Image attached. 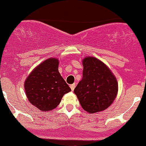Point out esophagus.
I'll return each instance as SVG.
<instances>
[{
	"instance_id": "34e87169",
	"label": "esophagus",
	"mask_w": 146,
	"mask_h": 146,
	"mask_svg": "<svg viewBox=\"0 0 146 146\" xmlns=\"http://www.w3.org/2000/svg\"><path fill=\"white\" fill-rule=\"evenodd\" d=\"M75 86H76V84H72L70 85V88H71L72 91H74V89Z\"/></svg>"
}]
</instances>
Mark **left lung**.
Listing matches in <instances>:
<instances>
[{"label":"left lung","instance_id":"8db88e82","mask_svg":"<svg viewBox=\"0 0 146 146\" xmlns=\"http://www.w3.org/2000/svg\"><path fill=\"white\" fill-rule=\"evenodd\" d=\"M83 76L74 90L84 111L89 113L109 108L118 94V82L111 70L94 57L82 60Z\"/></svg>","mask_w":146,"mask_h":146}]
</instances>
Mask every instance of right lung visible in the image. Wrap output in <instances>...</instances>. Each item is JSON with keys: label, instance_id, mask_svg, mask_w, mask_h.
<instances>
[{"label": "right lung", "instance_id": "add662e5", "mask_svg": "<svg viewBox=\"0 0 146 146\" xmlns=\"http://www.w3.org/2000/svg\"><path fill=\"white\" fill-rule=\"evenodd\" d=\"M59 60L47 59L33 69L25 79V92L30 103L42 111L55 109L65 94L71 92L58 71Z\"/></svg>", "mask_w": 146, "mask_h": 146}]
</instances>
